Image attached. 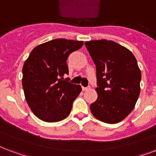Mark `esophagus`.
Returning a JSON list of instances; mask_svg holds the SVG:
<instances>
[{
	"mask_svg": "<svg viewBox=\"0 0 156 156\" xmlns=\"http://www.w3.org/2000/svg\"><path fill=\"white\" fill-rule=\"evenodd\" d=\"M89 89H90V88H89V86H88V87L82 86V90H83V91H86V90H89Z\"/></svg>",
	"mask_w": 156,
	"mask_h": 156,
	"instance_id": "obj_1",
	"label": "esophagus"
}]
</instances>
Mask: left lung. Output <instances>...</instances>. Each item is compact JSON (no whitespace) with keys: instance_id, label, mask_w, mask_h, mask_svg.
Here are the masks:
<instances>
[{"instance_id":"1","label":"left lung","mask_w":156,"mask_h":156,"mask_svg":"<svg viewBox=\"0 0 156 156\" xmlns=\"http://www.w3.org/2000/svg\"><path fill=\"white\" fill-rule=\"evenodd\" d=\"M96 66L98 98L90 105L95 118L116 124L133 111L140 94L142 75L134 55L112 41L84 43Z\"/></svg>"}]
</instances>
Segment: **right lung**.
<instances>
[{
  "label": "right lung",
  "mask_w": 156,
  "mask_h": 156,
  "mask_svg": "<svg viewBox=\"0 0 156 156\" xmlns=\"http://www.w3.org/2000/svg\"><path fill=\"white\" fill-rule=\"evenodd\" d=\"M83 41L55 39L33 49L23 67V88L32 112L45 122L67 118L81 87L69 82L67 59Z\"/></svg>",
  "instance_id": "add662e5"
}]
</instances>
